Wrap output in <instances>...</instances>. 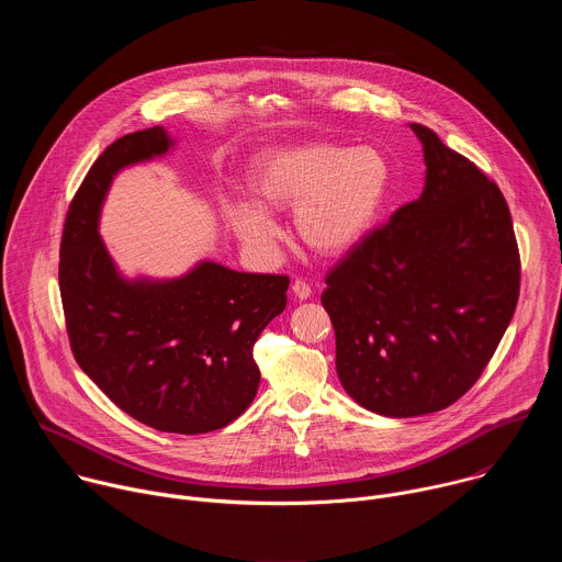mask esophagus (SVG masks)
<instances>
[{"mask_svg":"<svg viewBox=\"0 0 562 562\" xmlns=\"http://www.w3.org/2000/svg\"><path fill=\"white\" fill-rule=\"evenodd\" d=\"M291 291H293V295L297 297V300H306V297H311V286H308V282H304L302 278H297L293 284H291Z\"/></svg>","mask_w":562,"mask_h":562,"instance_id":"obj_1","label":"esophagus"}]
</instances>
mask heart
<instances>
[{"label":"heart","instance_id":"b5f03b06","mask_svg":"<svg viewBox=\"0 0 562 562\" xmlns=\"http://www.w3.org/2000/svg\"><path fill=\"white\" fill-rule=\"evenodd\" d=\"M389 165L371 146L302 144L260 155L251 165L254 200H231L226 217L254 249H269L278 226L267 209H295V228L317 254H345L375 224L389 193Z\"/></svg>","mask_w":562,"mask_h":562}]
</instances>
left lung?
<instances>
[{
	"instance_id": "1",
	"label": "left lung",
	"mask_w": 562,
	"mask_h": 562,
	"mask_svg": "<svg viewBox=\"0 0 562 562\" xmlns=\"http://www.w3.org/2000/svg\"><path fill=\"white\" fill-rule=\"evenodd\" d=\"M423 142V195L327 273L323 306L347 393L391 418L453 405L483 375L520 295V251L498 184L440 137Z\"/></svg>"
}]
</instances>
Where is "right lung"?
Instances as JSON below:
<instances>
[{"instance_id": "obj_1", "label": "right lung", "mask_w": 562, "mask_h": 562, "mask_svg": "<svg viewBox=\"0 0 562 562\" xmlns=\"http://www.w3.org/2000/svg\"><path fill=\"white\" fill-rule=\"evenodd\" d=\"M162 126L113 142L68 204L59 245V293L70 351L113 403L167 434L226 427L256 397L254 345L286 306L289 276L237 273L202 262L173 282H124L98 235L113 176L162 155Z\"/></svg>"}]
</instances>
